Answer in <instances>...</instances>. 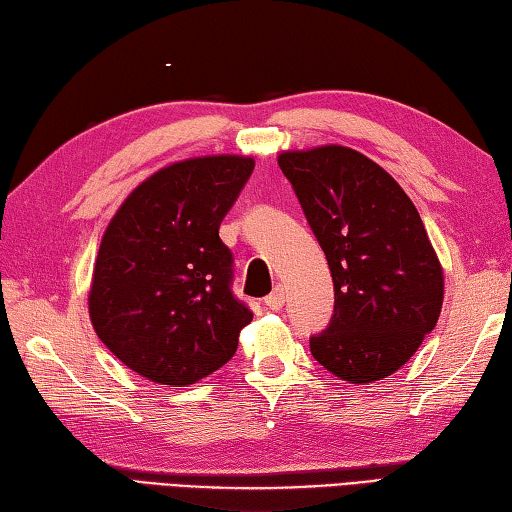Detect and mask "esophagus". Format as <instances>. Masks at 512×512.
<instances>
[{
  "label": "esophagus",
  "instance_id": "obj_1",
  "mask_svg": "<svg viewBox=\"0 0 512 512\" xmlns=\"http://www.w3.org/2000/svg\"><path fill=\"white\" fill-rule=\"evenodd\" d=\"M265 305L269 307V309H283V305H285V289L283 287H276L274 291H271V294L265 298Z\"/></svg>",
  "mask_w": 512,
  "mask_h": 512
}]
</instances>
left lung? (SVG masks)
I'll return each mask as SVG.
<instances>
[{
	"label": "left lung",
	"instance_id": "1",
	"mask_svg": "<svg viewBox=\"0 0 512 512\" xmlns=\"http://www.w3.org/2000/svg\"><path fill=\"white\" fill-rule=\"evenodd\" d=\"M289 179L333 280L329 327L309 347L349 384L387 378L411 360L442 311L444 274L420 214L367 156L322 145L283 152Z\"/></svg>",
	"mask_w": 512,
	"mask_h": 512
}]
</instances>
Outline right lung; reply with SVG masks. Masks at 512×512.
I'll list each match as a JSON object with an SVG mask.
<instances>
[{
  "label": "right lung",
  "mask_w": 512,
  "mask_h": 512,
  "mask_svg": "<svg viewBox=\"0 0 512 512\" xmlns=\"http://www.w3.org/2000/svg\"><path fill=\"white\" fill-rule=\"evenodd\" d=\"M254 172L216 154L154 172L112 216L92 274L90 320L125 367L185 387L232 360L254 314L232 294L234 258L218 236Z\"/></svg>",
  "instance_id": "obj_1"
}]
</instances>
